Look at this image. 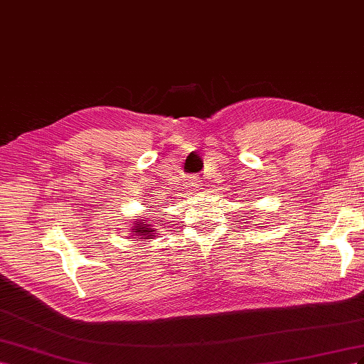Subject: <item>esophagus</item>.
Instances as JSON below:
<instances>
[{"mask_svg": "<svg viewBox=\"0 0 364 364\" xmlns=\"http://www.w3.org/2000/svg\"><path fill=\"white\" fill-rule=\"evenodd\" d=\"M192 184H193V188H195L196 191H201V189H204V188H203L204 183H203V181H200V180H193V183H192Z\"/></svg>", "mask_w": 364, "mask_h": 364, "instance_id": "1", "label": "esophagus"}]
</instances>
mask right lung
I'll return each instance as SVG.
<instances>
[{
	"label": "right lung",
	"mask_w": 364,
	"mask_h": 364,
	"mask_svg": "<svg viewBox=\"0 0 364 364\" xmlns=\"http://www.w3.org/2000/svg\"><path fill=\"white\" fill-rule=\"evenodd\" d=\"M155 230L152 228L151 224H148V220H137L132 223V228H131V235L128 237H132V240H152V236H155L154 233Z\"/></svg>",
	"instance_id": "1"
}]
</instances>
